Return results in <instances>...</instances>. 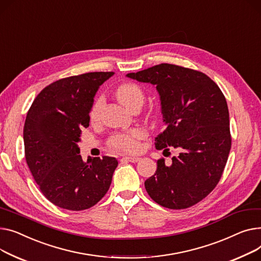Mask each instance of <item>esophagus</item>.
Segmentation results:
<instances>
[{
  "label": "esophagus",
  "mask_w": 261,
  "mask_h": 261,
  "mask_svg": "<svg viewBox=\"0 0 261 261\" xmlns=\"http://www.w3.org/2000/svg\"><path fill=\"white\" fill-rule=\"evenodd\" d=\"M122 159L125 160V161H128V162H133V163L138 162V161L140 160V158H138V157H130V156H125V157H123Z\"/></svg>",
  "instance_id": "1"
}]
</instances>
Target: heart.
<instances>
[{
  "instance_id": "obj_1",
  "label": "heart",
  "mask_w": 261,
  "mask_h": 261,
  "mask_svg": "<svg viewBox=\"0 0 261 261\" xmlns=\"http://www.w3.org/2000/svg\"><path fill=\"white\" fill-rule=\"evenodd\" d=\"M116 97L118 101L127 107L128 110H132L135 106H140L144 101V94L141 87L133 82L122 83L116 89ZM103 98L100 97L95 100L93 106L90 109L89 117L91 121L98 120L102 106H103ZM145 133L141 128H134L126 133H120L115 135L111 141L110 145L118 150L123 151H136L140 147V140L144 137Z\"/></svg>"
}]
</instances>
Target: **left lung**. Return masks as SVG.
I'll list each match as a JSON object with an SVG mask.
<instances>
[{
    "label": "left lung",
    "instance_id": "8db88e82",
    "mask_svg": "<svg viewBox=\"0 0 261 261\" xmlns=\"http://www.w3.org/2000/svg\"><path fill=\"white\" fill-rule=\"evenodd\" d=\"M126 76L156 87L164 123L156 148L179 150L171 165L164 159L157 161L155 175L144 182L147 194L158 204L173 210L201 201L219 182L231 149L228 109L222 91L203 72L167 63Z\"/></svg>",
    "mask_w": 261,
    "mask_h": 261
}]
</instances>
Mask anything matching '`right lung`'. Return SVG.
Masks as SVG:
<instances>
[{
    "label": "right lung",
    "instance_id": "right-lung-1",
    "mask_svg": "<svg viewBox=\"0 0 261 261\" xmlns=\"http://www.w3.org/2000/svg\"><path fill=\"white\" fill-rule=\"evenodd\" d=\"M112 75L99 71L58 80L41 91L27 113L26 162L43 195L59 207L89 208L111 187L118 160L104 156L84 162L78 143L97 91Z\"/></svg>",
    "mask_w": 261,
    "mask_h": 261
}]
</instances>
